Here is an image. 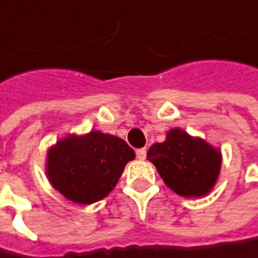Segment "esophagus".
<instances>
[{"label": "esophagus", "instance_id": "1", "mask_svg": "<svg viewBox=\"0 0 258 258\" xmlns=\"http://www.w3.org/2000/svg\"><path fill=\"white\" fill-rule=\"evenodd\" d=\"M136 155H137V158L141 159V161L145 159V157H147V151H145V148H140V150H137Z\"/></svg>", "mask_w": 258, "mask_h": 258}]
</instances>
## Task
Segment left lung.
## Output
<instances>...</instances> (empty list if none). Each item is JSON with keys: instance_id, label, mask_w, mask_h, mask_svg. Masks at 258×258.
Returning a JSON list of instances; mask_svg holds the SVG:
<instances>
[{"instance_id": "1", "label": "left lung", "mask_w": 258, "mask_h": 258, "mask_svg": "<svg viewBox=\"0 0 258 258\" xmlns=\"http://www.w3.org/2000/svg\"><path fill=\"white\" fill-rule=\"evenodd\" d=\"M147 157L166 185L178 195L203 196L216 183L222 155L201 138L171 130L164 143L152 145Z\"/></svg>"}]
</instances>
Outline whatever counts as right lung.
<instances>
[{"mask_svg":"<svg viewBox=\"0 0 258 258\" xmlns=\"http://www.w3.org/2000/svg\"><path fill=\"white\" fill-rule=\"evenodd\" d=\"M134 150L118 137L92 131L70 136L50 148L48 176L56 190L82 205L97 202L110 194Z\"/></svg>","mask_w":258,"mask_h":258,"instance_id":"add662e5","label":"right lung"}]
</instances>
